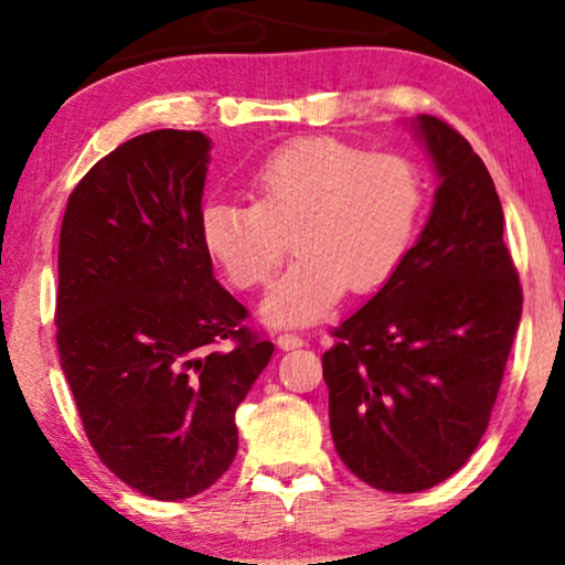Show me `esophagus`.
<instances>
[{
    "label": "esophagus",
    "mask_w": 565,
    "mask_h": 565,
    "mask_svg": "<svg viewBox=\"0 0 565 565\" xmlns=\"http://www.w3.org/2000/svg\"><path fill=\"white\" fill-rule=\"evenodd\" d=\"M303 344H306L303 337L288 334V331L277 337V347H280V350H298V347H303Z\"/></svg>",
    "instance_id": "obj_1"
}]
</instances>
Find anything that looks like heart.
Returning a JSON list of instances; mask_svg holds the SVG:
<instances>
[{"instance_id": "obj_1", "label": "heart", "mask_w": 565, "mask_h": 565, "mask_svg": "<svg viewBox=\"0 0 565 565\" xmlns=\"http://www.w3.org/2000/svg\"><path fill=\"white\" fill-rule=\"evenodd\" d=\"M424 207L427 182L408 157L313 136L262 159L252 203H205L200 236L242 290L265 285L292 242L296 259L269 290L262 316L275 327L311 323L344 290L365 296L398 273Z\"/></svg>"}]
</instances>
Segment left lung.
<instances>
[{
	"label": "left lung",
	"mask_w": 565,
	"mask_h": 565,
	"mask_svg": "<svg viewBox=\"0 0 565 565\" xmlns=\"http://www.w3.org/2000/svg\"><path fill=\"white\" fill-rule=\"evenodd\" d=\"M412 126L439 177L429 221L323 352L339 458L391 493L431 489L476 452L522 316L489 169L445 120L419 115Z\"/></svg>",
	"instance_id": "obj_1"
}]
</instances>
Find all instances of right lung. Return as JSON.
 Wrapping results in <instances>:
<instances>
[{
	"label": "right lung",
	"instance_id": "add662e5",
	"mask_svg": "<svg viewBox=\"0 0 565 565\" xmlns=\"http://www.w3.org/2000/svg\"><path fill=\"white\" fill-rule=\"evenodd\" d=\"M211 138L151 130L68 195L56 342L99 460L143 497L205 491L236 458V408L275 344L213 277L200 236Z\"/></svg>",
	"mask_w": 565,
	"mask_h": 565
}]
</instances>
